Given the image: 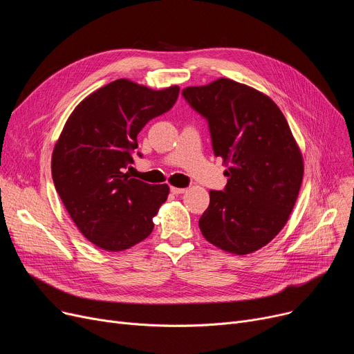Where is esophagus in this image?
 <instances>
[{
    "label": "esophagus",
    "instance_id": "esophagus-1",
    "mask_svg": "<svg viewBox=\"0 0 354 354\" xmlns=\"http://www.w3.org/2000/svg\"><path fill=\"white\" fill-rule=\"evenodd\" d=\"M171 192H172V194H175V195H180V194H185V192H187V189H185V188L171 187Z\"/></svg>",
    "mask_w": 354,
    "mask_h": 354
}]
</instances>
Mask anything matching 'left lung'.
Returning <instances> with one entry per match:
<instances>
[{"label":"left lung","mask_w":354,"mask_h":354,"mask_svg":"<svg viewBox=\"0 0 354 354\" xmlns=\"http://www.w3.org/2000/svg\"><path fill=\"white\" fill-rule=\"evenodd\" d=\"M182 95L208 120L214 153L228 167L225 189L209 191L202 235L236 255L266 247L287 224L304 174L283 111L264 93L224 77Z\"/></svg>","instance_id":"8db88e82"}]
</instances>
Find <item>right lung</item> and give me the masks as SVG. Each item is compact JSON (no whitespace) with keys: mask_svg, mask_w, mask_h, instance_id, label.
Here are the masks:
<instances>
[{"mask_svg":"<svg viewBox=\"0 0 354 354\" xmlns=\"http://www.w3.org/2000/svg\"><path fill=\"white\" fill-rule=\"evenodd\" d=\"M179 87L152 90L119 79L82 100L68 116L51 156L55 191L91 244L119 252L153 231L169 187L130 178L138 135L169 110Z\"/></svg>","mask_w":354,"mask_h":354,"instance_id":"1","label":"right lung"}]
</instances>
